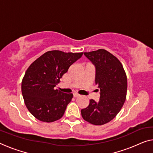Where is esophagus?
<instances>
[{"instance_id":"1","label":"esophagus","mask_w":153,"mask_h":153,"mask_svg":"<svg viewBox=\"0 0 153 153\" xmlns=\"http://www.w3.org/2000/svg\"><path fill=\"white\" fill-rule=\"evenodd\" d=\"M80 96L79 94H77V93H74V97H78Z\"/></svg>"}]
</instances>
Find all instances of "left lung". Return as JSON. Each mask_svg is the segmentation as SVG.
<instances>
[{"label": "left lung", "instance_id": "obj_1", "mask_svg": "<svg viewBox=\"0 0 153 153\" xmlns=\"http://www.w3.org/2000/svg\"><path fill=\"white\" fill-rule=\"evenodd\" d=\"M95 67V84L100 90L98 102L90 100L81 110L83 119L93 125L112 120L124 105L126 97L127 77L120 61L105 49L84 52Z\"/></svg>", "mask_w": 153, "mask_h": 153}]
</instances>
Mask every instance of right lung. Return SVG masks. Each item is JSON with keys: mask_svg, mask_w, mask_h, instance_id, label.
Here are the masks:
<instances>
[{"mask_svg": "<svg viewBox=\"0 0 153 153\" xmlns=\"http://www.w3.org/2000/svg\"><path fill=\"white\" fill-rule=\"evenodd\" d=\"M83 53L47 51L29 66L22 81L25 104L36 119L44 122L60 120L73 97L55 88L60 79Z\"/></svg>", "mask_w": 153, "mask_h": 153, "instance_id": "add662e5", "label": "right lung"}]
</instances>
